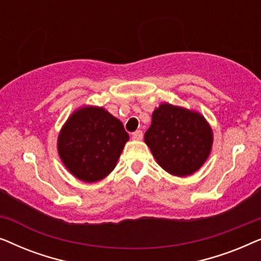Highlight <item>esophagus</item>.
<instances>
[{"label": "esophagus", "mask_w": 261, "mask_h": 261, "mask_svg": "<svg viewBox=\"0 0 261 261\" xmlns=\"http://www.w3.org/2000/svg\"><path fill=\"white\" fill-rule=\"evenodd\" d=\"M132 138H133L134 140H141V139H142V132L141 130L134 132V133L132 134Z\"/></svg>", "instance_id": "34e87169"}]
</instances>
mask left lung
Returning <instances> with one entry per match:
<instances>
[{"label":"left lung","mask_w":261,"mask_h":261,"mask_svg":"<svg viewBox=\"0 0 261 261\" xmlns=\"http://www.w3.org/2000/svg\"><path fill=\"white\" fill-rule=\"evenodd\" d=\"M145 142L166 172L187 177L208 159L213 130L199 113L163 103L152 114Z\"/></svg>","instance_id":"obj_1"}]
</instances>
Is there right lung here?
<instances>
[{"instance_id":"obj_1","label":"right lung","mask_w":261,"mask_h":261,"mask_svg":"<svg viewBox=\"0 0 261 261\" xmlns=\"http://www.w3.org/2000/svg\"><path fill=\"white\" fill-rule=\"evenodd\" d=\"M129 135L120 120L106 109L87 106L76 110L58 137V153L78 179L94 183L115 169Z\"/></svg>"}]
</instances>
